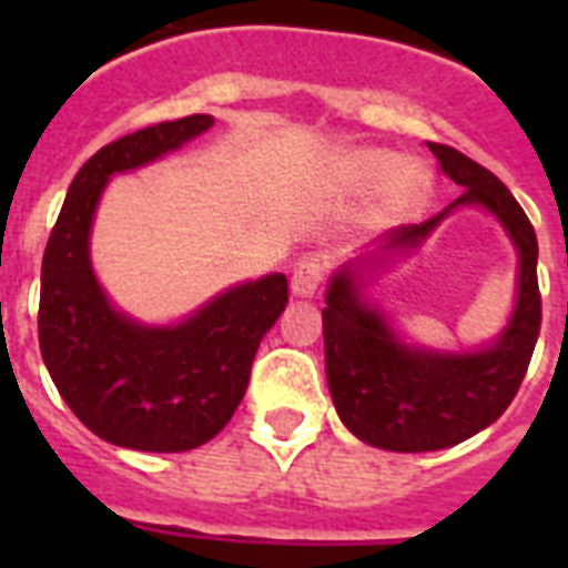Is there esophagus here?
<instances>
[{
	"mask_svg": "<svg viewBox=\"0 0 568 568\" xmlns=\"http://www.w3.org/2000/svg\"><path fill=\"white\" fill-rule=\"evenodd\" d=\"M321 280H324V265L318 258H303L292 274V294L294 297H312L318 292Z\"/></svg>",
	"mask_w": 568,
	"mask_h": 568,
	"instance_id": "esophagus-1",
	"label": "esophagus"
}]
</instances>
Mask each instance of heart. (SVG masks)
<instances>
[{
    "label": "heart",
    "mask_w": 568,
    "mask_h": 568,
    "mask_svg": "<svg viewBox=\"0 0 568 568\" xmlns=\"http://www.w3.org/2000/svg\"><path fill=\"white\" fill-rule=\"evenodd\" d=\"M333 182L342 194H372L374 214L383 223L409 221L422 212L430 196V171L422 164L400 162V155L383 146H356L347 150L333 164Z\"/></svg>",
    "instance_id": "obj_1"
}]
</instances>
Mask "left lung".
Segmentation results:
<instances>
[{
  "mask_svg": "<svg viewBox=\"0 0 568 568\" xmlns=\"http://www.w3.org/2000/svg\"><path fill=\"white\" fill-rule=\"evenodd\" d=\"M442 173L463 194L436 217L397 226L374 253L333 274L324 306L327 386L338 418L365 445L400 454L450 448L501 418L528 372L542 301L537 285V232L498 176L454 146L430 144ZM486 207L511 235L520 256L517 306L503 336L475 352L409 346L390 320L367 301L364 285L379 266L420 246L454 207Z\"/></svg>",
  "mask_w": 568,
  "mask_h": 568,
  "instance_id": "1",
  "label": "left lung"
}]
</instances>
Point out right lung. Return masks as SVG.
<instances>
[{
	"label": "right lung",
	"mask_w": 568,
	"mask_h": 568,
	"mask_svg": "<svg viewBox=\"0 0 568 568\" xmlns=\"http://www.w3.org/2000/svg\"><path fill=\"white\" fill-rule=\"evenodd\" d=\"M191 114L111 141L82 164L40 265L38 338L75 418L118 448L176 454L214 439L247 392L258 342L288 303L285 274L232 285L168 327L111 306L91 265V226L114 173L138 171L212 129Z\"/></svg>",
	"instance_id": "1"
}]
</instances>
